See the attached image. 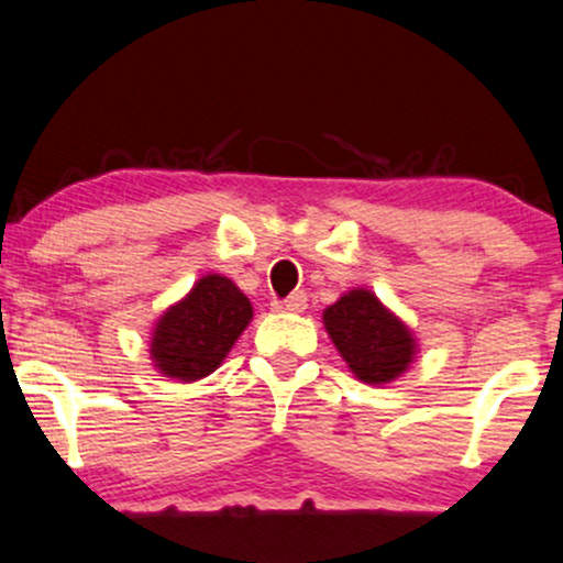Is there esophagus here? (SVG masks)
Wrapping results in <instances>:
<instances>
[{
  "label": "esophagus",
  "mask_w": 563,
  "mask_h": 563,
  "mask_svg": "<svg viewBox=\"0 0 563 563\" xmlns=\"http://www.w3.org/2000/svg\"><path fill=\"white\" fill-rule=\"evenodd\" d=\"M273 309L275 311H303L307 309V294H303V290H296V294H290L288 299H275Z\"/></svg>",
  "instance_id": "obj_1"
}]
</instances>
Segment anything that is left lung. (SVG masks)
Returning <instances> with one entry per match:
<instances>
[{"mask_svg":"<svg viewBox=\"0 0 563 563\" xmlns=\"http://www.w3.org/2000/svg\"><path fill=\"white\" fill-rule=\"evenodd\" d=\"M322 322L338 354L362 383H393L415 362L417 338L369 290L343 294L322 311Z\"/></svg>","mask_w":563,"mask_h":563,"instance_id":"obj_1","label":"left lung"}]
</instances>
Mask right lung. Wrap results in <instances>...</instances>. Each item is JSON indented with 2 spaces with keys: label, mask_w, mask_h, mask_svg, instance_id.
Here are the masks:
<instances>
[{
  "label": "right lung",
  "mask_w": 563,
  "mask_h": 563,
  "mask_svg": "<svg viewBox=\"0 0 563 563\" xmlns=\"http://www.w3.org/2000/svg\"><path fill=\"white\" fill-rule=\"evenodd\" d=\"M252 317V301L233 280L205 275L186 299L159 317L148 349L154 367L183 383L212 375Z\"/></svg>",
  "instance_id": "1"
}]
</instances>
